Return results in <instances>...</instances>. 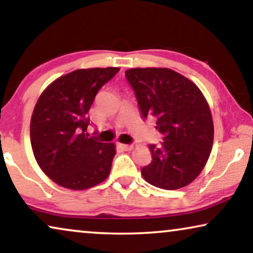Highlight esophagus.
<instances>
[{"mask_svg":"<svg viewBox=\"0 0 253 253\" xmlns=\"http://www.w3.org/2000/svg\"><path fill=\"white\" fill-rule=\"evenodd\" d=\"M119 146H120L121 148H123L124 151H130L131 148L133 147L132 145H126V144H119Z\"/></svg>","mask_w":253,"mask_h":253,"instance_id":"34e87169","label":"esophagus"}]
</instances>
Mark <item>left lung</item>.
Masks as SVG:
<instances>
[{
	"instance_id": "obj_1",
	"label": "left lung",
	"mask_w": 253,
	"mask_h": 253,
	"mask_svg": "<svg viewBox=\"0 0 253 253\" xmlns=\"http://www.w3.org/2000/svg\"><path fill=\"white\" fill-rule=\"evenodd\" d=\"M126 76L141 116L153 117L164 137L160 146H148L152 162L141 168V175L157 188H184L198 177L212 151L209 102L195 83L171 69L133 68Z\"/></svg>"
}]
</instances>
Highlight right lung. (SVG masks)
Returning a JSON list of instances; mask_svg holds the SVG:
<instances>
[{"label": "right lung", "instance_id": "1", "mask_svg": "<svg viewBox=\"0 0 253 253\" xmlns=\"http://www.w3.org/2000/svg\"><path fill=\"white\" fill-rule=\"evenodd\" d=\"M120 68L78 69L47 86L34 106L30 137L34 158L60 186L86 190L109 176L115 144L88 138L87 113L96 93Z\"/></svg>", "mask_w": 253, "mask_h": 253}]
</instances>
